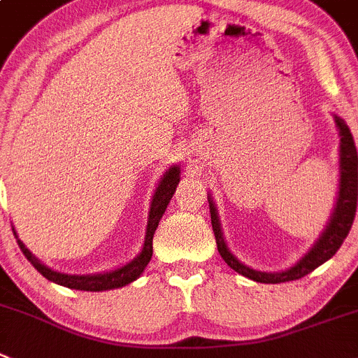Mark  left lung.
<instances>
[{
  "label": "left lung",
  "instance_id": "1",
  "mask_svg": "<svg viewBox=\"0 0 358 358\" xmlns=\"http://www.w3.org/2000/svg\"><path fill=\"white\" fill-rule=\"evenodd\" d=\"M336 126H338L339 137H341V144H339V192H338V202H336L334 213L330 214V220L327 223L325 230L322 236L316 239L311 250L294 265V267L287 268L281 272H262L255 271V268L248 267V265L241 264L234 253L228 250L227 243H224L223 232H221V223L217 217V210L214 207V202L209 196V209H210V223H213V232L216 237L217 251H220L221 258L227 262L230 268L243 274L244 278H250L257 283H285V281H294V279H301L308 275L309 272L315 271L322 264H325L329 258L336 255V251L341 248L343 241L350 234L353 220H355L357 213V196H358V158H357V148L353 142L352 131L346 126V122L341 117L334 115Z\"/></svg>",
  "mask_w": 358,
  "mask_h": 358
}]
</instances>
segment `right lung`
Returning a JSON list of instances; mask_svg holds the SVG:
<instances>
[{
  "mask_svg": "<svg viewBox=\"0 0 358 358\" xmlns=\"http://www.w3.org/2000/svg\"><path fill=\"white\" fill-rule=\"evenodd\" d=\"M179 179H181V169L179 165H172L165 172V176L162 177L158 188H156L155 196H152L151 209H149V217H148V230H145V239L142 251L130 262V264L122 265V267L115 268V271L108 272H100V274H86V275H75V274H63V272L52 271L50 267L43 265L28 248L24 246L19 239L20 251L24 253V257L31 262L33 267L47 278L52 283L61 285V287L73 288V290H84V292H103V290H112V288H121L130 285L131 281H135L137 278H141V274L144 272V268L148 267L149 260L152 257V237H155L156 228H158L159 220H162L163 213H165L166 206H169L170 199H172L173 192H176L177 185H179ZM15 234V232H13Z\"/></svg>",
  "mask_w": 358,
  "mask_h": 358,
  "instance_id": "obj_1",
  "label": "right lung"
}]
</instances>
